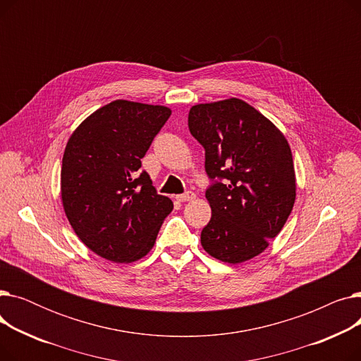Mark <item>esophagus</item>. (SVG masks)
Masks as SVG:
<instances>
[{
	"instance_id": "34e87169",
	"label": "esophagus",
	"mask_w": 361,
	"mask_h": 361,
	"mask_svg": "<svg viewBox=\"0 0 361 361\" xmlns=\"http://www.w3.org/2000/svg\"><path fill=\"white\" fill-rule=\"evenodd\" d=\"M195 199H196V193H193V192H187L184 195L177 196L178 202H190V200H195Z\"/></svg>"
}]
</instances>
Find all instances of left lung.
Wrapping results in <instances>:
<instances>
[{
  "label": "left lung",
  "mask_w": 361,
  "mask_h": 361,
  "mask_svg": "<svg viewBox=\"0 0 361 361\" xmlns=\"http://www.w3.org/2000/svg\"><path fill=\"white\" fill-rule=\"evenodd\" d=\"M188 130L204 147L211 221L200 243L212 257L241 263L260 255L286 225L295 202L290 145L281 130L247 102L199 104Z\"/></svg>",
  "instance_id": "8db88e82"
}]
</instances>
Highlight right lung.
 <instances>
[{"mask_svg":"<svg viewBox=\"0 0 361 361\" xmlns=\"http://www.w3.org/2000/svg\"><path fill=\"white\" fill-rule=\"evenodd\" d=\"M171 116L162 105L124 99L94 111L70 136L61 166V200L74 233L98 256L130 263L154 247L173 211L142 158Z\"/></svg>","mask_w":361,"mask_h":361,"instance_id":"add662e5","label":"right lung"}]
</instances>
